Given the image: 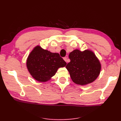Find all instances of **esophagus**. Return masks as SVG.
I'll list each match as a JSON object with an SVG mask.
<instances>
[{"instance_id": "obj_1", "label": "esophagus", "mask_w": 121, "mask_h": 121, "mask_svg": "<svg viewBox=\"0 0 121 121\" xmlns=\"http://www.w3.org/2000/svg\"><path fill=\"white\" fill-rule=\"evenodd\" d=\"M64 60L65 61H66L67 63H68V60H67V58H68V57H64Z\"/></svg>"}]
</instances>
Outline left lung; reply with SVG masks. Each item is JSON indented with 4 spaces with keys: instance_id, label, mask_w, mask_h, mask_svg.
<instances>
[{
    "instance_id": "8db88e82",
    "label": "left lung",
    "mask_w": 121,
    "mask_h": 121,
    "mask_svg": "<svg viewBox=\"0 0 121 121\" xmlns=\"http://www.w3.org/2000/svg\"><path fill=\"white\" fill-rule=\"evenodd\" d=\"M71 61L65 66L73 82L85 85L95 80L100 74L101 64L95 54L89 49H75L69 56Z\"/></svg>"
}]
</instances>
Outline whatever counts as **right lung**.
Returning <instances> with one entry per match:
<instances>
[{
  "mask_svg": "<svg viewBox=\"0 0 121 121\" xmlns=\"http://www.w3.org/2000/svg\"><path fill=\"white\" fill-rule=\"evenodd\" d=\"M67 65L58 53H52L39 45L35 47L27 58L26 65L29 72L36 80L41 82L49 81L60 68Z\"/></svg>",
  "mask_w": 121,
  "mask_h": 121,
  "instance_id": "obj_1",
  "label": "right lung"
}]
</instances>
